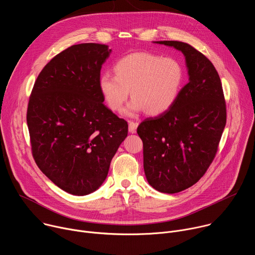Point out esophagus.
I'll return each instance as SVG.
<instances>
[{"label":"esophagus","instance_id":"34e87169","mask_svg":"<svg viewBox=\"0 0 255 255\" xmlns=\"http://www.w3.org/2000/svg\"><path fill=\"white\" fill-rule=\"evenodd\" d=\"M128 124H129V132L135 133L136 130H137V127H138V123L129 120V121H128Z\"/></svg>","mask_w":255,"mask_h":255}]
</instances>
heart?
I'll return each instance as SVG.
<instances>
[{
    "mask_svg": "<svg viewBox=\"0 0 255 255\" xmlns=\"http://www.w3.org/2000/svg\"><path fill=\"white\" fill-rule=\"evenodd\" d=\"M114 73H104L99 86L107 106L115 112L123 108L129 97H133L126 113L134 115L146 111L159 115L170 109L182 89L184 72L174 58L140 52L120 59Z\"/></svg>",
    "mask_w": 255,
    "mask_h": 255,
    "instance_id": "1",
    "label": "heart"
}]
</instances>
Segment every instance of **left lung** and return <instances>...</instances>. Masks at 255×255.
Masks as SVG:
<instances>
[{"mask_svg": "<svg viewBox=\"0 0 255 255\" xmlns=\"http://www.w3.org/2000/svg\"><path fill=\"white\" fill-rule=\"evenodd\" d=\"M155 43L181 51L189 74L174 105L137 128L149 184L172 194L194 185L214 160L226 124V103L220 77L207 57L187 43Z\"/></svg>", "mask_w": 255, "mask_h": 255, "instance_id": "obj_1", "label": "left lung"}]
</instances>
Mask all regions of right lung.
Here are the masks:
<instances>
[{
  "label": "right lung",
  "mask_w": 255,
  "mask_h": 255,
  "mask_svg": "<svg viewBox=\"0 0 255 255\" xmlns=\"http://www.w3.org/2000/svg\"><path fill=\"white\" fill-rule=\"evenodd\" d=\"M108 46L73 45L40 72L29 98L27 124L40 170L73 195L98 189L128 123L104 104L99 80Z\"/></svg>",
  "instance_id": "add662e5"
}]
</instances>
